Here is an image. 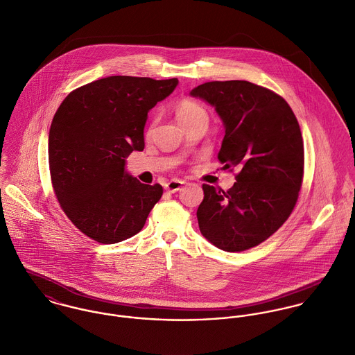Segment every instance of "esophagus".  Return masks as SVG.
Here are the masks:
<instances>
[{"label": "esophagus", "mask_w": 355, "mask_h": 355, "mask_svg": "<svg viewBox=\"0 0 355 355\" xmlns=\"http://www.w3.org/2000/svg\"><path fill=\"white\" fill-rule=\"evenodd\" d=\"M186 183L183 180H178V179H173V180H169L166 184H165V189L169 191V193H176L179 190H182V187L184 186Z\"/></svg>", "instance_id": "obj_1"}]
</instances>
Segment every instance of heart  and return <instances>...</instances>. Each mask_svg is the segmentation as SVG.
Here are the masks:
<instances>
[{
	"label": "heart",
	"instance_id": "heart-1",
	"mask_svg": "<svg viewBox=\"0 0 355 355\" xmlns=\"http://www.w3.org/2000/svg\"><path fill=\"white\" fill-rule=\"evenodd\" d=\"M202 114H206V112L198 102L182 100L176 106V116L182 124H184L198 116H202Z\"/></svg>",
	"mask_w": 355,
	"mask_h": 355
}]
</instances>
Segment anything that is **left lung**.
<instances>
[{
  "mask_svg": "<svg viewBox=\"0 0 355 355\" xmlns=\"http://www.w3.org/2000/svg\"><path fill=\"white\" fill-rule=\"evenodd\" d=\"M190 94L223 120V169H239L228 191L203 184L201 234L224 252L252 249L286 223L298 200L304 164L298 120L284 98L246 80L207 82Z\"/></svg>",
  "mask_w": 355,
  "mask_h": 355,
  "instance_id": "left-lung-1",
  "label": "left lung"
}]
</instances>
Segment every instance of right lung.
I'll list each match as a JSON object with an SVG mask.
<instances>
[{
	"instance_id": "right-lung-1",
	"label": "right lung",
	"mask_w": 355,
	"mask_h": 355,
	"mask_svg": "<svg viewBox=\"0 0 355 355\" xmlns=\"http://www.w3.org/2000/svg\"><path fill=\"white\" fill-rule=\"evenodd\" d=\"M179 80L109 76L67 96L49 131L54 194L67 217L85 235L112 245L137 235L162 187L125 172V158L145 148L148 112Z\"/></svg>"
}]
</instances>
